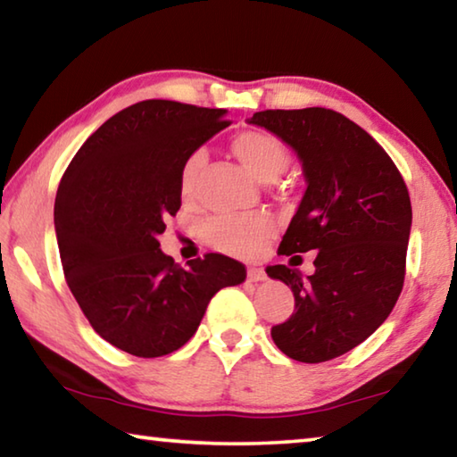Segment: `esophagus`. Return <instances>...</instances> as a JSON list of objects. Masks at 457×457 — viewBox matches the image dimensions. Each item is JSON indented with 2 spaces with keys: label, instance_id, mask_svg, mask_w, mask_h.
<instances>
[{
  "label": "esophagus",
  "instance_id": "obj_1",
  "mask_svg": "<svg viewBox=\"0 0 457 457\" xmlns=\"http://www.w3.org/2000/svg\"><path fill=\"white\" fill-rule=\"evenodd\" d=\"M247 278H250V282H264L266 280V272L262 268H250L247 270Z\"/></svg>",
  "mask_w": 457,
  "mask_h": 457
}]
</instances>
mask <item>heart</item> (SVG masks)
Here are the masks:
<instances>
[{
    "mask_svg": "<svg viewBox=\"0 0 457 457\" xmlns=\"http://www.w3.org/2000/svg\"><path fill=\"white\" fill-rule=\"evenodd\" d=\"M231 151L253 179L268 183L280 175L288 165V151L280 138L264 130H244L234 141ZM207 154L197 149L185 157L179 169V189L189 197L195 189L197 175L205 165ZM272 221L268 218H221L210 226V237L215 245L234 253H253L262 242L272 234Z\"/></svg>",
    "mask_w": 457,
    "mask_h": 457,
    "instance_id": "1",
    "label": "heart"
}]
</instances>
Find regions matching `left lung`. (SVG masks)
<instances>
[{
	"label": "left lung",
	"mask_w": 457,
	"mask_h": 457,
	"mask_svg": "<svg viewBox=\"0 0 457 457\" xmlns=\"http://www.w3.org/2000/svg\"><path fill=\"white\" fill-rule=\"evenodd\" d=\"M247 122L282 138L303 163L306 191L278 252L319 250L311 276L282 264L266 270L296 304L272 338L300 362L340 357L381 327L403 288L405 181L367 130L328 108L262 111Z\"/></svg>",
	"instance_id": "8db88e82"
}]
</instances>
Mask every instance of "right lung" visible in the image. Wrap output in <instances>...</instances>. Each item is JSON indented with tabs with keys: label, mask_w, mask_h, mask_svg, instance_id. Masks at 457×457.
<instances>
[{
	"label": "right lung",
	"mask_w": 457,
	"mask_h": 457,
	"mask_svg": "<svg viewBox=\"0 0 457 457\" xmlns=\"http://www.w3.org/2000/svg\"><path fill=\"white\" fill-rule=\"evenodd\" d=\"M223 117L143 100L92 133L60 181L54 226L68 288L92 328L135 357L181 349L213 294L245 280L234 258L207 253L181 268L159 244L181 207L185 157L229 125Z\"/></svg>",
	"instance_id": "1"
}]
</instances>
